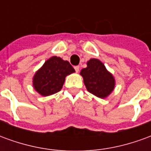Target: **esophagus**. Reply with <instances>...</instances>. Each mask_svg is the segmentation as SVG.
I'll return each instance as SVG.
<instances>
[{"mask_svg":"<svg viewBox=\"0 0 151 151\" xmlns=\"http://www.w3.org/2000/svg\"><path fill=\"white\" fill-rule=\"evenodd\" d=\"M74 69H75V71L77 73L79 71V66L78 65H77V66H74Z\"/></svg>","mask_w":151,"mask_h":151,"instance_id":"1","label":"esophagus"}]
</instances>
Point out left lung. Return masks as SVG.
I'll list each match as a JSON object with an SVG mask.
<instances>
[{"label":"left lung","mask_w":151,"mask_h":151,"mask_svg":"<svg viewBox=\"0 0 151 151\" xmlns=\"http://www.w3.org/2000/svg\"><path fill=\"white\" fill-rule=\"evenodd\" d=\"M87 91L99 98H105L114 89L115 80L104 64L97 59L87 62V67L81 70Z\"/></svg>","instance_id":"left-lung-1"}]
</instances>
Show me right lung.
Listing matches in <instances>:
<instances>
[{"label":"right lung","mask_w":151,"mask_h":151,"mask_svg":"<svg viewBox=\"0 0 151 151\" xmlns=\"http://www.w3.org/2000/svg\"><path fill=\"white\" fill-rule=\"evenodd\" d=\"M75 72L67 60L52 56L43 64L33 78V86L40 95L47 96L60 91L67 75Z\"/></svg>","instance_id":"1"}]
</instances>
